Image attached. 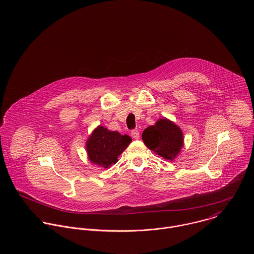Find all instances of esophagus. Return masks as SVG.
Masks as SVG:
<instances>
[{"label":"esophagus","mask_w":254,"mask_h":254,"mask_svg":"<svg viewBox=\"0 0 254 254\" xmlns=\"http://www.w3.org/2000/svg\"><path fill=\"white\" fill-rule=\"evenodd\" d=\"M130 135L134 138V139H137L139 137V132L137 129H133L130 131Z\"/></svg>","instance_id":"1"}]
</instances>
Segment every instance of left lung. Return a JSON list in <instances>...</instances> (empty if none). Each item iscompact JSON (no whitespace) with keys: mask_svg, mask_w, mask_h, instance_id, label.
<instances>
[{"mask_svg":"<svg viewBox=\"0 0 254 254\" xmlns=\"http://www.w3.org/2000/svg\"><path fill=\"white\" fill-rule=\"evenodd\" d=\"M144 144L166 160H173L183 147V133L174 123L161 119L142 131Z\"/></svg>","mask_w":254,"mask_h":254,"instance_id":"obj_1","label":"left lung"}]
</instances>
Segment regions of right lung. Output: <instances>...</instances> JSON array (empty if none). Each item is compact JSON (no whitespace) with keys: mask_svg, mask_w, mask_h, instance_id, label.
I'll return each instance as SVG.
<instances>
[{"mask_svg":"<svg viewBox=\"0 0 254 254\" xmlns=\"http://www.w3.org/2000/svg\"><path fill=\"white\" fill-rule=\"evenodd\" d=\"M131 138L118 131H111L98 127L89 136L86 150L91 163L108 168L118 162V157L127 149Z\"/></svg>","mask_w":254,"mask_h":254,"instance_id":"1","label":"right lung"}]
</instances>
